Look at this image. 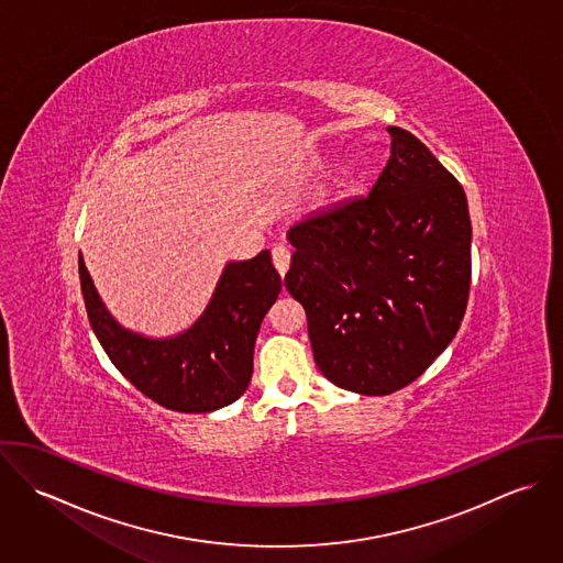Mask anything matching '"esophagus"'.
<instances>
[{"label": "esophagus", "mask_w": 563, "mask_h": 563, "mask_svg": "<svg viewBox=\"0 0 563 563\" xmlns=\"http://www.w3.org/2000/svg\"><path fill=\"white\" fill-rule=\"evenodd\" d=\"M273 264H275L277 273L284 277L286 271H288V266H290V251H288L286 246L277 244V246L273 249Z\"/></svg>", "instance_id": "esophagus-1"}]
</instances>
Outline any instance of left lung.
Masks as SVG:
<instances>
[{
	"label": "left lung",
	"mask_w": 563,
	"mask_h": 563,
	"mask_svg": "<svg viewBox=\"0 0 563 563\" xmlns=\"http://www.w3.org/2000/svg\"><path fill=\"white\" fill-rule=\"evenodd\" d=\"M371 192L292 225L288 292L314 362L338 388L384 397L418 379L455 338L471 290L464 188L407 130Z\"/></svg>",
	"instance_id": "1"
}]
</instances>
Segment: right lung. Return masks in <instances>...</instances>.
Listing matches in <instances>:
<instances>
[{
	"label": "right lung",
	"instance_id": "obj_1",
	"mask_svg": "<svg viewBox=\"0 0 563 563\" xmlns=\"http://www.w3.org/2000/svg\"><path fill=\"white\" fill-rule=\"evenodd\" d=\"M80 284L90 327L121 375L152 401L186 413L241 399L251 382L260 324L282 292V277L264 249L251 260L225 264L206 310L188 329L150 338L108 312L81 255Z\"/></svg>",
	"mask_w": 563,
	"mask_h": 563
}]
</instances>
